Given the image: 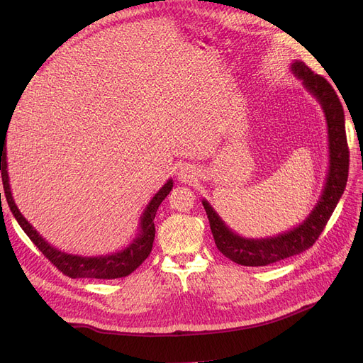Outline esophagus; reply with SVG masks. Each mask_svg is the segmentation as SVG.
I'll return each instance as SVG.
<instances>
[{
    "label": "esophagus",
    "instance_id": "1",
    "mask_svg": "<svg viewBox=\"0 0 363 363\" xmlns=\"http://www.w3.org/2000/svg\"><path fill=\"white\" fill-rule=\"evenodd\" d=\"M196 174H199V172H196V168H195V167H192V164H183V167H180V168H179V171H177L179 180L184 182V183H188V182L195 180Z\"/></svg>",
    "mask_w": 363,
    "mask_h": 363
}]
</instances>
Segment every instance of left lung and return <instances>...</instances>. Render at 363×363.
<instances>
[{"label": "left lung", "mask_w": 363, "mask_h": 363, "mask_svg": "<svg viewBox=\"0 0 363 363\" xmlns=\"http://www.w3.org/2000/svg\"><path fill=\"white\" fill-rule=\"evenodd\" d=\"M291 71L296 79L303 80L306 89L321 104L327 121L328 172L325 184L321 199L300 225L277 236L262 239H248L236 235L232 232V228L225 225L208 201L203 200L218 250L230 260L244 267H267L311 248L323 233L347 186L350 151L347 145L342 104L332 84L324 77L315 74L304 62L295 60L291 65Z\"/></svg>", "instance_id": "obj_1"}]
</instances>
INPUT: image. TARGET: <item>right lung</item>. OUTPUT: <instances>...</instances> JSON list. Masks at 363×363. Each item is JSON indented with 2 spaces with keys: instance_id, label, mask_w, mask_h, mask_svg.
<instances>
[{
  "instance_id": "add662e5",
  "label": "right lung",
  "mask_w": 363,
  "mask_h": 363,
  "mask_svg": "<svg viewBox=\"0 0 363 363\" xmlns=\"http://www.w3.org/2000/svg\"><path fill=\"white\" fill-rule=\"evenodd\" d=\"M7 128L4 131H0V171H1L6 200L10 211H12L13 216L16 218L18 224L33 240V244L42 251V255L45 256L59 271H62L65 276H68L71 279L112 280V279L125 277L128 274L133 272L140 263L150 256V252L152 250V242H155V236H156V227H155L156 212L160 203L167 199V195L172 189V179H169L162 186L159 192L152 196L151 201L145 207L144 213L140 215V219H139L140 221L139 233L133 240H131L127 248L113 252V255H106V256L87 257V256H79V255H69V252L60 251L56 247L48 244L47 240L36 232V228H33V225L27 221L24 215L19 212L18 206L15 204L12 191H10L9 174H7V152H6ZM0 196H1V192H0Z\"/></svg>"
}]
</instances>
